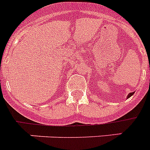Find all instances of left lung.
I'll return each instance as SVG.
<instances>
[{"label": "left lung", "mask_w": 150, "mask_h": 150, "mask_svg": "<svg viewBox=\"0 0 150 150\" xmlns=\"http://www.w3.org/2000/svg\"><path fill=\"white\" fill-rule=\"evenodd\" d=\"M133 94H134V92H131V93H129V94L128 95L127 98H129V97H131V96H132Z\"/></svg>", "instance_id": "obj_1"}]
</instances>
